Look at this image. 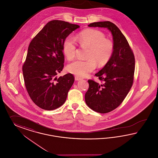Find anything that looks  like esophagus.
Instances as JSON below:
<instances>
[{
  "mask_svg": "<svg viewBox=\"0 0 158 158\" xmlns=\"http://www.w3.org/2000/svg\"><path fill=\"white\" fill-rule=\"evenodd\" d=\"M75 81H80V80H82L83 79H82V77H80L79 76H76L75 77Z\"/></svg>",
  "mask_w": 158,
  "mask_h": 158,
  "instance_id": "obj_1",
  "label": "esophagus"
}]
</instances>
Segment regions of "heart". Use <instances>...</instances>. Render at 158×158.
<instances>
[{
    "label": "heart",
    "instance_id": "b5f03b06",
    "mask_svg": "<svg viewBox=\"0 0 158 158\" xmlns=\"http://www.w3.org/2000/svg\"><path fill=\"white\" fill-rule=\"evenodd\" d=\"M76 39L82 47L89 48L87 58L88 59L77 60L70 63L68 67L71 73L79 77L88 76L96 67V63L102 67L110 60L114 51V42L106 39L104 33L96 29H87L80 32ZM63 54L72 60L75 58L77 44L71 36L66 38L63 42Z\"/></svg>",
    "mask_w": 158,
    "mask_h": 158
}]
</instances>
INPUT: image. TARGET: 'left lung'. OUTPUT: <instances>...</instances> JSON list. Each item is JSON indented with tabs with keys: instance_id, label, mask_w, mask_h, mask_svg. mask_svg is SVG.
<instances>
[{
	"instance_id": "1",
	"label": "left lung",
	"mask_w": 158,
	"mask_h": 158,
	"mask_svg": "<svg viewBox=\"0 0 158 158\" xmlns=\"http://www.w3.org/2000/svg\"><path fill=\"white\" fill-rule=\"evenodd\" d=\"M88 26L107 27L113 35L114 54L103 68L95 74L101 82L88 80L89 87L85 96L86 103L91 109L106 114L120 105L132 86L135 56L125 36L111 22H94Z\"/></svg>"
}]
</instances>
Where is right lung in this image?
Masks as SVG:
<instances>
[{
  "label": "right lung",
  "mask_w": 158,
  "mask_h": 158,
  "mask_svg": "<svg viewBox=\"0 0 158 158\" xmlns=\"http://www.w3.org/2000/svg\"><path fill=\"white\" fill-rule=\"evenodd\" d=\"M79 26L63 20L49 22L33 38L22 66L24 82L31 99L38 106L52 110L66 101L75 77L68 73L57 78L64 66V39Z\"/></svg>",
  "instance_id": "add662e5"
}]
</instances>
